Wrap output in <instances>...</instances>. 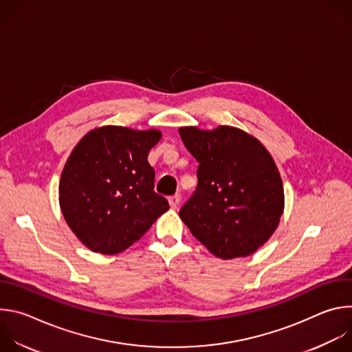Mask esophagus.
Listing matches in <instances>:
<instances>
[{"label":"esophagus","instance_id":"1","mask_svg":"<svg viewBox=\"0 0 352 352\" xmlns=\"http://www.w3.org/2000/svg\"><path fill=\"white\" fill-rule=\"evenodd\" d=\"M168 202H170V206H171V208H177V206L179 205V202H181V195H179V193H175V195L170 196V197H168Z\"/></svg>","mask_w":352,"mask_h":352}]
</instances>
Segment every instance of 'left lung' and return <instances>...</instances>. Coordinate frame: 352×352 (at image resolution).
Here are the masks:
<instances>
[{"instance_id":"left-lung-1","label":"left lung","mask_w":352,"mask_h":352,"mask_svg":"<svg viewBox=\"0 0 352 352\" xmlns=\"http://www.w3.org/2000/svg\"><path fill=\"white\" fill-rule=\"evenodd\" d=\"M179 135L199 163L196 189L179 217L217 258L254 254L284 210L283 181L272 156L258 139L232 126H185Z\"/></svg>"}]
</instances>
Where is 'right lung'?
<instances>
[{"instance_id": "right-lung-1", "label": "right lung", "mask_w": 352, "mask_h": 352, "mask_svg": "<svg viewBox=\"0 0 352 352\" xmlns=\"http://www.w3.org/2000/svg\"><path fill=\"white\" fill-rule=\"evenodd\" d=\"M159 131L103 126L75 146L60 181V205L74 234L93 252H122L170 209L155 192L147 155Z\"/></svg>"}]
</instances>
